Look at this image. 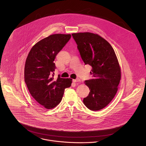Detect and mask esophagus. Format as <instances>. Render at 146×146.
<instances>
[{
	"instance_id": "1",
	"label": "esophagus",
	"mask_w": 146,
	"mask_h": 146,
	"mask_svg": "<svg viewBox=\"0 0 146 146\" xmlns=\"http://www.w3.org/2000/svg\"><path fill=\"white\" fill-rule=\"evenodd\" d=\"M73 81L74 82H80L81 80H80L79 78H77V79L73 80Z\"/></svg>"
}]
</instances>
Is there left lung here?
<instances>
[{"mask_svg": "<svg viewBox=\"0 0 146 146\" xmlns=\"http://www.w3.org/2000/svg\"><path fill=\"white\" fill-rule=\"evenodd\" d=\"M85 64L92 67L93 78L85 84L90 92L83 100L92 111H99L107 106L114 98L121 79V69L112 46L98 34L89 32L72 34Z\"/></svg>", "mask_w": 146, "mask_h": 146, "instance_id": "obj_1", "label": "left lung"}]
</instances>
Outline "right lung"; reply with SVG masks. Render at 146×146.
<instances>
[{"label": "right lung", "instance_id": "right-lung-1", "mask_svg": "<svg viewBox=\"0 0 146 146\" xmlns=\"http://www.w3.org/2000/svg\"><path fill=\"white\" fill-rule=\"evenodd\" d=\"M71 38L70 34H56L36 43L26 60L25 81L33 98L46 109L60 104L64 90L71 86V78H54V61Z\"/></svg>", "mask_w": 146, "mask_h": 146}]
</instances>
